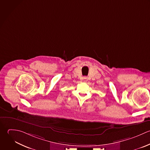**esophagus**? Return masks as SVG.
<instances>
[{
    "label": "esophagus",
    "instance_id": "34e87169",
    "mask_svg": "<svg viewBox=\"0 0 150 150\" xmlns=\"http://www.w3.org/2000/svg\"><path fill=\"white\" fill-rule=\"evenodd\" d=\"M88 81V78L87 77H84L83 78V81L84 82H86Z\"/></svg>",
    "mask_w": 150,
    "mask_h": 150
}]
</instances>
